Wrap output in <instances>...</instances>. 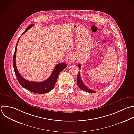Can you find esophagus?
<instances>
[{
	"mask_svg": "<svg viewBox=\"0 0 134 134\" xmlns=\"http://www.w3.org/2000/svg\"><path fill=\"white\" fill-rule=\"evenodd\" d=\"M75 60H76V58H75V56L72 54H70L67 57V61L69 63H72V62L75 61Z\"/></svg>",
	"mask_w": 134,
	"mask_h": 134,
	"instance_id": "1",
	"label": "esophagus"
}]
</instances>
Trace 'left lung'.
<instances>
[{
    "instance_id": "8db88e82",
    "label": "left lung",
    "mask_w": 134,
    "mask_h": 134,
    "mask_svg": "<svg viewBox=\"0 0 134 134\" xmlns=\"http://www.w3.org/2000/svg\"><path fill=\"white\" fill-rule=\"evenodd\" d=\"M78 66L79 67V69H81V65L80 64H78ZM76 80H77V86L78 87L82 90L83 91H84L85 92H88V93H96V92L88 88L84 84V83L83 82V81H82L81 80V76H80V72H79L78 73V74L77 75V78H76Z\"/></svg>"
}]
</instances>
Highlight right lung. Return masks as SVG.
<instances>
[{"label":"right lung","mask_w":134,"mask_h":134,"mask_svg":"<svg viewBox=\"0 0 134 134\" xmlns=\"http://www.w3.org/2000/svg\"><path fill=\"white\" fill-rule=\"evenodd\" d=\"M34 26L33 24L30 25L23 32L21 35H23L26 31H28L31 27ZM20 38L18 39L15 49V51L13 57V66L15 71V74L17 76L18 81L20 84L25 88L31 91L32 92L35 93H39L40 94L47 93L50 91H51L54 87V85L57 82L58 75L59 73L64 70L65 68H66L67 65L65 63H60L57 64L54 68L52 73L50 75V76L46 81L43 82H33V81H29L25 79H24L19 73L18 72L16 64V52H17V48L18 42L19 41Z\"/></svg>","instance_id":"obj_1"}]
</instances>
